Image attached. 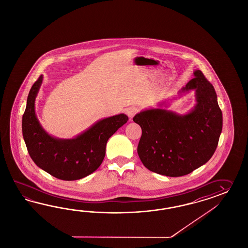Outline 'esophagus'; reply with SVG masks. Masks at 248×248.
<instances>
[{"instance_id": "esophagus-1", "label": "esophagus", "mask_w": 248, "mask_h": 248, "mask_svg": "<svg viewBox=\"0 0 248 248\" xmlns=\"http://www.w3.org/2000/svg\"><path fill=\"white\" fill-rule=\"evenodd\" d=\"M137 108H135V107H129L127 109V111H126V114H127L128 116H129V118H133L134 116V114L137 113Z\"/></svg>"}]
</instances>
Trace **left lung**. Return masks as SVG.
I'll return each mask as SVG.
<instances>
[{
  "label": "left lung",
  "mask_w": 248,
  "mask_h": 248,
  "mask_svg": "<svg viewBox=\"0 0 248 248\" xmlns=\"http://www.w3.org/2000/svg\"><path fill=\"white\" fill-rule=\"evenodd\" d=\"M179 91H195L194 107L184 114L163 109L169 102L134 115L141 128L137 153L142 164L158 174L181 177L208 162L217 146L223 117L213 86L201 70ZM176 99V98H173Z\"/></svg>",
  "instance_id": "obj_1"
}]
</instances>
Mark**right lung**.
<instances>
[{
	"instance_id": "1",
	"label": "right lung",
	"mask_w": 248,
	"mask_h": 248,
	"mask_svg": "<svg viewBox=\"0 0 248 248\" xmlns=\"http://www.w3.org/2000/svg\"><path fill=\"white\" fill-rule=\"evenodd\" d=\"M43 81L41 75L31 88L22 116V135L35 164L62 181H77L93 173L106 155L108 139L128 121L119 114L95 122L71 139L47 134L35 112V100Z\"/></svg>"
}]
</instances>
